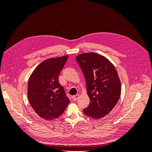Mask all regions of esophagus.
I'll return each mask as SVG.
<instances>
[{"mask_svg": "<svg viewBox=\"0 0 152 152\" xmlns=\"http://www.w3.org/2000/svg\"><path fill=\"white\" fill-rule=\"evenodd\" d=\"M79 96H80L79 94H76V95H75V96H73V97H72L73 100V101H77V100L78 99V98H79Z\"/></svg>", "mask_w": 152, "mask_h": 152, "instance_id": "34e87169", "label": "esophagus"}]
</instances>
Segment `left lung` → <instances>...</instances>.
Listing matches in <instances>:
<instances>
[{"instance_id":"obj_1","label":"left lung","mask_w":152,"mask_h":152,"mask_svg":"<svg viewBox=\"0 0 152 152\" xmlns=\"http://www.w3.org/2000/svg\"><path fill=\"white\" fill-rule=\"evenodd\" d=\"M76 60L84 73L90 99L84 113L94 119L102 118L112 111L120 98L121 83L116 68L107 58L95 53L80 54Z\"/></svg>"}]
</instances>
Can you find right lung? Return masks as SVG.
Instances as JSON below:
<instances>
[{
	"label": "right lung",
	"mask_w": 152,
	"mask_h": 152,
	"mask_svg": "<svg viewBox=\"0 0 152 152\" xmlns=\"http://www.w3.org/2000/svg\"><path fill=\"white\" fill-rule=\"evenodd\" d=\"M68 57L65 55L45 59L35 68L28 79L29 103L35 113L45 120L58 118L70 103L58 81V75Z\"/></svg>",
	"instance_id": "add662e5"
}]
</instances>
